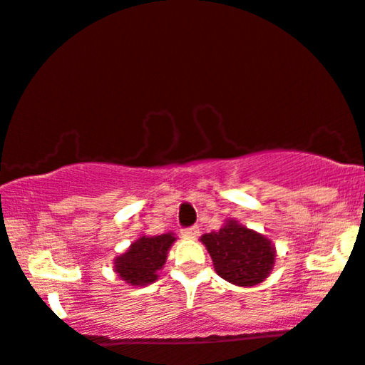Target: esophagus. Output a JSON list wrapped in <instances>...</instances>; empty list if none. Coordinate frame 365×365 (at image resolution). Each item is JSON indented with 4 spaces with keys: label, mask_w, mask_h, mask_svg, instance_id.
I'll return each instance as SVG.
<instances>
[{
    "label": "esophagus",
    "mask_w": 365,
    "mask_h": 365,
    "mask_svg": "<svg viewBox=\"0 0 365 365\" xmlns=\"http://www.w3.org/2000/svg\"><path fill=\"white\" fill-rule=\"evenodd\" d=\"M183 239H197L198 237V228L197 227H188L182 230Z\"/></svg>",
    "instance_id": "1"
}]
</instances>
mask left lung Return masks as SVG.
Here are the masks:
<instances>
[{
    "instance_id": "obj_1",
    "label": "left lung",
    "mask_w": 365,
    "mask_h": 365,
    "mask_svg": "<svg viewBox=\"0 0 365 365\" xmlns=\"http://www.w3.org/2000/svg\"><path fill=\"white\" fill-rule=\"evenodd\" d=\"M200 240L217 274L233 285L252 287L264 282L274 269L272 242L237 220H227L220 230L205 233Z\"/></svg>"
}]
</instances>
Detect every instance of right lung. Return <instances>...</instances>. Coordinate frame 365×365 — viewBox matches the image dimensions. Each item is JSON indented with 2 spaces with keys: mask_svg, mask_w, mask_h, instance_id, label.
Here are the masks:
<instances>
[{
  "mask_svg": "<svg viewBox=\"0 0 365 365\" xmlns=\"http://www.w3.org/2000/svg\"><path fill=\"white\" fill-rule=\"evenodd\" d=\"M177 240L172 232L155 237H140L125 254L115 259V272L121 280L135 287H145L158 279V270L167 262V254Z\"/></svg>",
  "mask_w": 365,
  "mask_h": 365,
  "instance_id": "right-lung-1",
  "label": "right lung"
}]
</instances>
